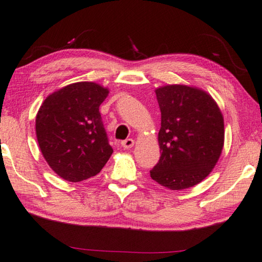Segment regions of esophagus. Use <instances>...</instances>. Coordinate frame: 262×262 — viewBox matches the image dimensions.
<instances>
[{
	"instance_id": "34e87169",
	"label": "esophagus",
	"mask_w": 262,
	"mask_h": 262,
	"mask_svg": "<svg viewBox=\"0 0 262 262\" xmlns=\"http://www.w3.org/2000/svg\"><path fill=\"white\" fill-rule=\"evenodd\" d=\"M121 146H122L124 149H129L133 146H134V140L133 139H126L121 142Z\"/></svg>"
}]
</instances>
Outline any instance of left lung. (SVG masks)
Masks as SVG:
<instances>
[{
    "mask_svg": "<svg viewBox=\"0 0 262 262\" xmlns=\"http://www.w3.org/2000/svg\"><path fill=\"white\" fill-rule=\"evenodd\" d=\"M161 128L159 162L150 178L171 190L189 188L212 171L224 147V118L201 89L169 84L155 91Z\"/></svg>",
    "mask_w": 262,
    "mask_h": 262,
    "instance_id": "left-lung-1",
    "label": "left lung"
}]
</instances>
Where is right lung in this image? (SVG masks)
Listing matches in <instances>:
<instances>
[{
  "mask_svg": "<svg viewBox=\"0 0 262 262\" xmlns=\"http://www.w3.org/2000/svg\"><path fill=\"white\" fill-rule=\"evenodd\" d=\"M109 91L76 82L53 93L36 115L37 142L55 173L79 182L95 177L113 153L99 108Z\"/></svg>",
  "mask_w": 262,
  "mask_h": 262,
  "instance_id": "1",
  "label": "right lung"
}]
</instances>
